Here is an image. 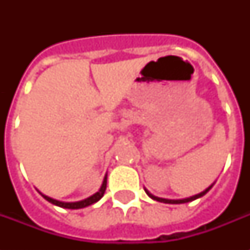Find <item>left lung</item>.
<instances>
[{
    "instance_id": "left-lung-1",
    "label": "left lung",
    "mask_w": 250,
    "mask_h": 250,
    "mask_svg": "<svg viewBox=\"0 0 250 250\" xmlns=\"http://www.w3.org/2000/svg\"><path fill=\"white\" fill-rule=\"evenodd\" d=\"M213 186H210L209 188H206L204 192H201V193L198 194H194V196H192V197H188V198H183V200H167V198H161V197H156V196H153V194H150L148 192V190L145 189V192H146V194H148L149 197L153 198V200H156V201H160V202H165V204H186V202H190L193 201V200H196V198H200L202 197L204 194H206L210 190V188H211Z\"/></svg>"
}]
</instances>
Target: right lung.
I'll list each match as a JSON object with an SVG mask.
<instances>
[{"label": "right lung", "mask_w": 250, "mask_h": 250, "mask_svg": "<svg viewBox=\"0 0 250 250\" xmlns=\"http://www.w3.org/2000/svg\"><path fill=\"white\" fill-rule=\"evenodd\" d=\"M106 183H107V178L105 176L104 182H102L101 188H100V190H98L97 193H94L93 196L85 198V200H83V201L62 202V201H57V200H54V198L48 197V196H45V194H41V196H42L46 201L52 202L53 205L60 206V208H64V209H82V208H85V206H89L92 205V204H94V202H97L98 200L104 196V193H105V190H106Z\"/></svg>", "instance_id": "obj_1"}]
</instances>
